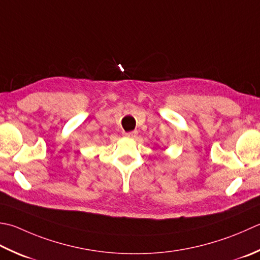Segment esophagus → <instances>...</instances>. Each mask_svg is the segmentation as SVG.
I'll return each instance as SVG.
<instances>
[{"label": "esophagus", "instance_id": "34e87169", "mask_svg": "<svg viewBox=\"0 0 260 260\" xmlns=\"http://www.w3.org/2000/svg\"><path fill=\"white\" fill-rule=\"evenodd\" d=\"M124 135H125L126 137H131V139H135V137L137 136V132H136V131L126 132V133H124Z\"/></svg>", "mask_w": 260, "mask_h": 260}]
</instances>
